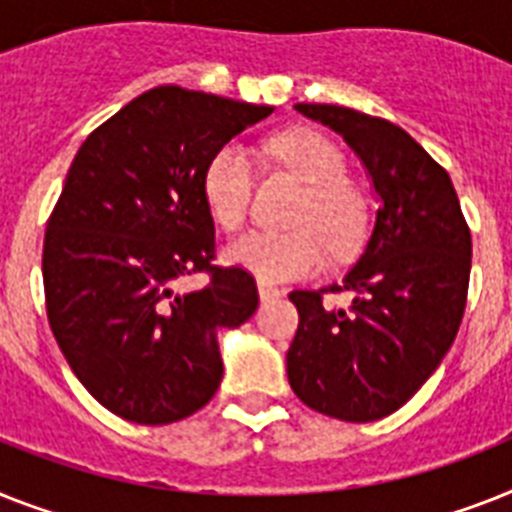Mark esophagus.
<instances>
[{
	"mask_svg": "<svg viewBox=\"0 0 512 512\" xmlns=\"http://www.w3.org/2000/svg\"><path fill=\"white\" fill-rule=\"evenodd\" d=\"M256 287H259V298H261V301H272V298H280V295H282L280 287H274L272 282H266V280L256 282Z\"/></svg>",
	"mask_w": 512,
	"mask_h": 512,
	"instance_id": "1",
	"label": "esophagus"
}]
</instances>
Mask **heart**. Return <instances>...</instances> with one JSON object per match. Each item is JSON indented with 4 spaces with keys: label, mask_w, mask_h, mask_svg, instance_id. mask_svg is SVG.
Returning a JSON list of instances; mask_svg holds the SVG:
<instances>
[{
    "label": "heart",
    "mask_w": 512,
    "mask_h": 512,
    "mask_svg": "<svg viewBox=\"0 0 512 512\" xmlns=\"http://www.w3.org/2000/svg\"><path fill=\"white\" fill-rule=\"evenodd\" d=\"M264 151L301 183L298 206L290 214L295 230H253L225 248V261L266 282L311 277L327 261V248L345 256L366 230V201L345 177V156L335 141L311 128H290L266 138ZM201 196L209 217L225 232H238L251 209L253 167L246 149L225 143L206 159Z\"/></svg>",
    "instance_id": "obj_1"
}]
</instances>
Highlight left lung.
<instances>
[{
  "label": "left lung",
  "instance_id": "1",
  "mask_svg": "<svg viewBox=\"0 0 512 512\" xmlns=\"http://www.w3.org/2000/svg\"><path fill=\"white\" fill-rule=\"evenodd\" d=\"M345 138L379 196L371 238L342 282L293 290L298 332L287 379L308 408L366 424L432 377L458 335L471 277V230L453 180L403 128L335 104H295ZM348 289V309L323 298Z\"/></svg>",
  "mask_w": 512,
  "mask_h": 512
}]
</instances>
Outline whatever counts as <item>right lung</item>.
<instances>
[{
    "instance_id": "right-lung-1",
    "label": "right lung",
    "mask_w": 512,
    "mask_h": 512,
    "mask_svg": "<svg viewBox=\"0 0 512 512\" xmlns=\"http://www.w3.org/2000/svg\"><path fill=\"white\" fill-rule=\"evenodd\" d=\"M272 107L151 88L88 135L46 222V316L70 369L104 408L143 426L204 408L222 382L219 332L248 322L256 280L214 266L201 172ZM206 271L201 291L176 282Z\"/></svg>"
}]
</instances>
